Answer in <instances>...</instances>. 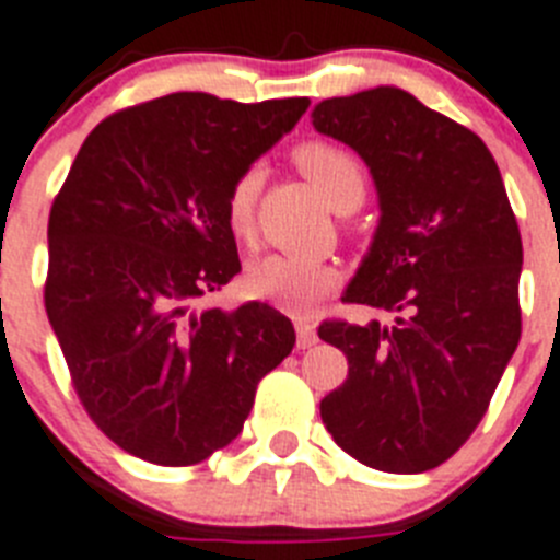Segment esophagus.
<instances>
[{
	"label": "esophagus",
	"instance_id": "34e87169",
	"mask_svg": "<svg viewBox=\"0 0 560 560\" xmlns=\"http://www.w3.org/2000/svg\"><path fill=\"white\" fill-rule=\"evenodd\" d=\"M316 341H318L316 324L295 322V345H299V350H307V347H313Z\"/></svg>",
	"mask_w": 560,
	"mask_h": 560
}]
</instances>
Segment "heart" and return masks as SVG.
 Instances as JSON below:
<instances>
[{
	"instance_id": "heart-1",
	"label": "heart",
	"mask_w": 560,
	"mask_h": 560,
	"mask_svg": "<svg viewBox=\"0 0 560 560\" xmlns=\"http://www.w3.org/2000/svg\"><path fill=\"white\" fill-rule=\"evenodd\" d=\"M293 159L299 171L322 190L332 208H338L350 192H364V167L347 148H338L332 142H304L295 148ZM258 182H261V171L247 167L230 182L228 196H224V222L236 242L253 238ZM244 288L253 299H261L279 307L281 313L307 316L324 295L336 288V270L322 258L272 253L250 265L244 276Z\"/></svg>"
}]
</instances>
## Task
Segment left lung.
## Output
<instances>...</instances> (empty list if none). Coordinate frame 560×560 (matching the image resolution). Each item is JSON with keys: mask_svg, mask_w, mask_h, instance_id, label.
Instances as JSON below:
<instances>
[{"mask_svg": "<svg viewBox=\"0 0 560 560\" xmlns=\"http://www.w3.org/2000/svg\"><path fill=\"white\" fill-rule=\"evenodd\" d=\"M313 125L368 162L382 201L345 302L396 313L318 327L350 364L322 421L355 462L424 472L481 424L518 347V222L487 144L407 91L324 98Z\"/></svg>", "mask_w": 560, "mask_h": 560, "instance_id": "obj_1", "label": "left lung"}]
</instances>
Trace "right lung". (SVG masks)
Wrapping results in <instances>:
<instances>
[{
	"label": "right lung",
	"instance_id": "right-lung-1",
	"mask_svg": "<svg viewBox=\"0 0 560 560\" xmlns=\"http://www.w3.org/2000/svg\"><path fill=\"white\" fill-rule=\"evenodd\" d=\"M310 98L171 93L98 121L48 219L45 310L84 412L125 453L190 467L228 447L295 330L261 302L205 307L238 270L230 182Z\"/></svg>",
	"mask_w": 560,
	"mask_h": 560
}]
</instances>
